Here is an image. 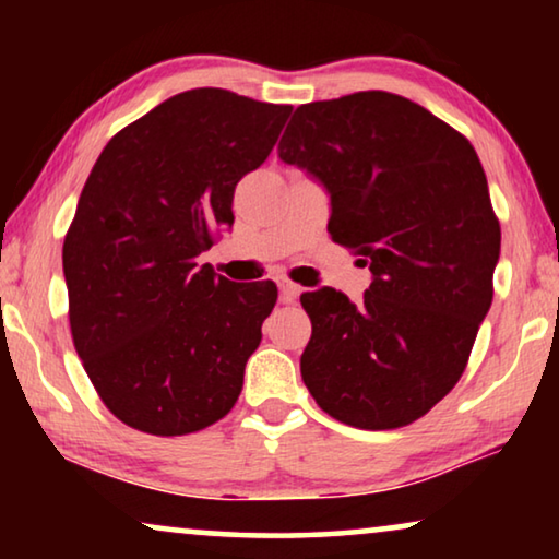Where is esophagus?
Instances as JSON below:
<instances>
[{"mask_svg":"<svg viewBox=\"0 0 559 559\" xmlns=\"http://www.w3.org/2000/svg\"><path fill=\"white\" fill-rule=\"evenodd\" d=\"M300 293H302V287L295 285V282H287V280L280 282V300L282 302H295L297 297H300Z\"/></svg>","mask_w":559,"mask_h":559,"instance_id":"1","label":"esophagus"}]
</instances>
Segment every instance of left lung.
I'll return each mask as SVG.
<instances>
[{
	"label": "left lung",
	"instance_id": "1",
	"mask_svg": "<svg viewBox=\"0 0 559 559\" xmlns=\"http://www.w3.org/2000/svg\"><path fill=\"white\" fill-rule=\"evenodd\" d=\"M277 152L323 182L328 231L373 274L358 305L300 297L305 386L343 425L415 423L463 377L493 300L501 226L476 150L409 98L358 91L297 106Z\"/></svg>",
	"mask_w": 559,
	"mask_h": 559
}]
</instances>
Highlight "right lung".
I'll return each instance as SVG.
<instances>
[{"label": "right lung", "instance_id": "right-lung-1", "mask_svg": "<svg viewBox=\"0 0 559 559\" xmlns=\"http://www.w3.org/2000/svg\"><path fill=\"white\" fill-rule=\"evenodd\" d=\"M293 106L224 88L167 98L98 155L63 241L73 346L102 402L175 438L226 417L277 302L198 254L234 224V190L270 157Z\"/></svg>", "mask_w": 559, "mask_h": 559}]
</instances>
